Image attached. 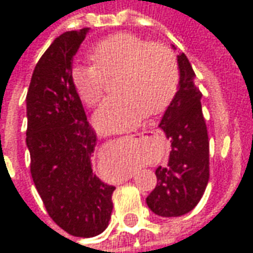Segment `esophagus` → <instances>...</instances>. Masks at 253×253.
<instances>
[{
	"instance_id": "esophagus-1",
	"label": "esophagus",
	"mask_w": 253,
	"mask_h": 253,
	"mask_svg": "<svg viewBox=\"0 0 253 253\" xmlns=\"http://www.w3.org/2000/svg\"><path fill=\"white\" fill-rule=\"evenodd\" d=\"M139 135H141V132H137V134H134L132 137H139Z\"/></svg>"
}]
</instances>
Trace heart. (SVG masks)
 Wrapping results in <instances>:
<instances>
[{"label": "heart", "instance_id": "heart-1", "mask_svg": "<svg viewBox=\"0 0 253 253\" xmlns=\"http://www.w3.org/2000/svg\"><path fill=\"white\" fill-rule=\"evenodd\" d=\"M90 63H77L70 81L88 107L100 103L105 78L118 74V94L107 99L93 116L100 131L115 132L137 126L145 112L164 111L179 88V63L175 52L163 43L132 34H116L96 43L89 52Z\"/></svg>", "mask_w": 253, "mask_h": 253}]
</instances>
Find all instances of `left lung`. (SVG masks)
<instances>
[{
    "label": "left lung",
    "instance_id": "8db88e82",
    "mask_svg": "<svg viewBox=\"0 0 253 253\" xmlns=\"http://www.w3.org/2000/svg\"><path fill=\"white\" fill-rule=\"evenodd\" d=\"M179 90L165 111L160 127L170 139L172 150L165 167L156 169L157 184L146 198L149 209L160 217H180L199 203L209 183V135L202 93L184 52L177 55Z\"/></svg>",
    "mask_w": 253,
    "mask_h": 253
}]
</instances>
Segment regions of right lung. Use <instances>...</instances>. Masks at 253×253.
<instances>
[{"instance_id":"obj_1","label":"right lung","mask_w":253,"mask_h":253,"mask_svg":"<svg viewBox=\"0 0 253 253\" xmlns=\"http://www.w3.org/2000/svg\"><path fill=\"white\" fill-rule=\"evenodd\" d=\"M88 31H69L52 42L27 93L31 175L48 215L74 237L104 232L115 191L92 170L96 132L70 81L73 57Z\"/></svg>"}]
</instances>
